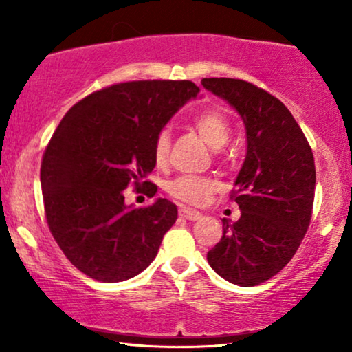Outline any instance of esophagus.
I'll list each match as a JSON object with an SVG mask.
<instances>
[{"mask_svg": "<svg viewBox=\"0 0 352 352\" xmlns=\"http://www.w3.org/2000/svg\"><path fill=\"white\" fill-rule=\"evenodd\" d=\"M179 213H180L182 218H187V220H193V221L200 220V218H201L200 212H197V210L188 208V207H180Z\"/></svg>", "mask_w": 352, "mask_h": 352, "instance_id": "34e87169", "label": "esophagus"}]
</instances>
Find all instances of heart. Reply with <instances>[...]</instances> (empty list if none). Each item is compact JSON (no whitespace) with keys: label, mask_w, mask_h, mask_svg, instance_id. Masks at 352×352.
<instances>
[{"label":"heart","mask_w":352,"mask_h":352,"mask_svg":"<svg viewBox=\"0 0 352 352\" xmlns=\"http://www.w3.org/2000/svg\"><path fill=\"white\" fill-rule=\"evenodd\" d=\"M193 127L201 139L215 151L223 148L230 140V135H232V125H230L228 117L220 111H207L197 116L193 120ZM168 152H170V135L167 131H160L153 140L152 147L155 165L162 167L167 164ZM217 188L218 182L215 179L200 175H180L165 185V192L172 199L190 205H201L210 199V195Z\"/></svg>","instance_id":"obj_1"}]
</instances>
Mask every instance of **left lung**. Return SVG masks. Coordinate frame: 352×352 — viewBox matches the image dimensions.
Returning <instances> with one entry per match:
<instances>
[{"instance_id":"obj_1","label":"left lung","mask_w":352,"mask_h":352,"mask_svg":"<svg viewBox=\"0 0 352 352\" xmlns=\"http://www.w3.org/2000/svg\"><path fill=\"white\" fill-rule=\"evenodd\" d=\"M243 119L246 157L232 199L241 210L223 218V236L207 253L210 266L238 286H256L280 273L308 232L316 168L308 140L280 99L252 82L201 79Z\"/></svg>"}]
</instances>
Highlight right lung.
<instances>
[{"instance_id":"right-lung-1","label":"right lung","mask_w":352,"mask_h":352,"mask_svg":"<svg viewBox=\"0 0 352 352\" xmlns=\"http://www.w3.org/2000/svg\"><path fill=\"white\" fill-rule=\"evenodd\" d=\"M192 80H132L92 92L74 104L43 155L41 188L56 243L79 272L117 283L144 272L175 223V204L157 199L125 205L129 185L155 195L157 134L197 98Z\"/></svg>"}]
</instances>
